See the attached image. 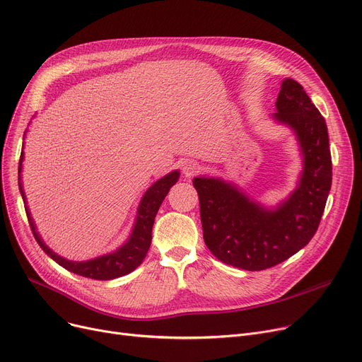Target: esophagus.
Segmentation results:
<instances>
[{
    "mask_svg": "<svg viewBox=\"0 0 362 362\" xmlns=\"http://www.w3.org/2000/svg\"><path fill=\"white\" fill-rule=\"evenodd\" d=\"M198 170H199V164H198L197 161L189 160V161H186V163L183 164L182 173H183L185 177H191V176H194V175L198 173Z\"/></svg>",
    "mask_w": 362,
    "mask_h": 362,
    "instance_id": "1",
    "label": "esophagus"
}]
</instances>
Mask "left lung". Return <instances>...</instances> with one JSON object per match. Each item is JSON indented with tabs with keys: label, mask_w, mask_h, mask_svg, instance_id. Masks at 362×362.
I'll use <instances>...</instances> for the list:
<instances>
[{
	"label": "left lung",
	"mask_w": 362,
	"mask_h": 362,
	"mask_svg": "<svg viewBox=\"0 0 362 362\" xmlns=\"http://www.w3.org/2000/svg\"><path fill=\"white\" fill-rule=\"evenodd\" d=\"M270 120L292 130L302 158L296 187L286 198L267 205L223 177L192 180L208 250L221 262L248 272L270 269L311 240L332 186L326 122L296 81H281Z\"/></svg>",
	"instance_id": "8db88e82"
}]
</instances>
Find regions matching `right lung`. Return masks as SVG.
Here are the masks:
<instances>
[{
  "mask_svg": "<svg viewBox=\"0 0 362 362\" xmlns=\"http://www.w3.org/2000/svg\"><path fill=\"white\" fill-rule=\"evenodd\" d=\"M26 132H25V136H26ZM25 136H23V141H25ZM23 148H25V142H23ZM23 160H25V151L22 149L21 163H18V189H21V194H22V198L25 202L26 214H28V218H29V223L32 227L33 236H35L36 242L40 243L42 251L51 259H54L57 264L62 265L63 269H66L74 274L93 279V280L117 279V277L132 273L133 270L139 267L144 258L146 257L148 250L151 246L152 226H154V220L158 213V208L163 204L164 198L167 197L170 187L179 180V177H180L179 170L170 171V173H167L161 179L156 180L146 189L145 194L142 195V198L139 201L135 223H133L132 230H130L127 239L119 246V248H116L114 251H110L107 254H103L100 257L86 259V261H73V259H67L57 252H54L49 246L44 242L42 236L36 229L35 220L32 218L30 210L28 206V199L25 195L23 182H22Z\"/></svg>",
  "mask_w": 362,
  "mask_h": 362,
  "instance_id": "add662e5",
  "label": "right lung"
}]
</instances>
